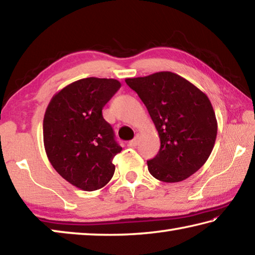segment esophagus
Masks as SVG:
<instances>
[{"mask_svg": "<svg viewBox=\"0 0 255 255\" xmlns=\"http://www.w3.org/2000/svg\"><path fill=\"white\" fill-rule=\"evenodd\" d=\"M138 144H139V136H138V135H136L135 138H133L132 140H130V141H129V143H128V145L130 146V147H136V146H137Z\"/></svg>", "mask_w": 255, "mask_h": 255, "instance_id": "obj_1", "label": "esophagus"}]
</instances>
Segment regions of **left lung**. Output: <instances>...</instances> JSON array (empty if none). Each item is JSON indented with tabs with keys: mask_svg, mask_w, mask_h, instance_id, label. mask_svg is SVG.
Instances as JSON below:
<instances>
[{
	"mask_svg": "<svg viewBox=\"0 0 255 255\" xmlns=\"http://www.w3.org/2000/svg\"><path fill=\"white\" fill-rule=\"evenodd\" d=\"M144 102L156 127L161 148L147 161L149 173L163 182H180L208 159L217 136V120L208 97L172 72L126 79Z\"/></svg>",
	"mask_w": 255,
	"mask_h": 255,
	"instance_id": "1",
	"label": "left lung"
}]
</instances>
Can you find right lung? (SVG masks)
Here are the masks:
<instances>
[{
	"label": "right lung",
	"instance_id": "right-lung-1",
	"mask_svg": "<svg viewBox=\"0 0 255 255\" xmlns=\"http://www.w3.org/2000/svg\"><path fill=\"white\" fill-rule=\"evenodd\" d=\"M120 86L114 79L86 77L56 93L46 109L47 157L62 178L84 191L105 187L115 173L112 159L123 148L102 109Z\"/></svg>",
	"mask_w": 255,
	"mask_h": 255
}]
</instances>
